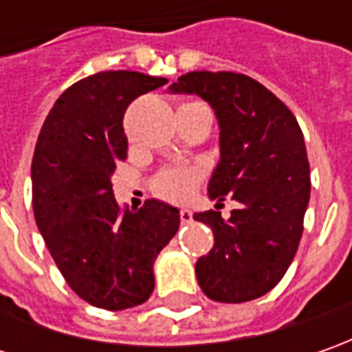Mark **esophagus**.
I'll return each instance as SVG.
<instances>
[{
  "label": "esophagus",
  "mask_w": 352,
  "mask_h": 352,
  "mask_svg": "<svg viewBox=\"0 0 352 352\" xmlns=\"http://www.w3.org/2000/svg\"><path fill=\"white\" fill-rule=\"evenodd\" d=\"M180 219H182V223H190L194 219V213L190 210H180Z\"/></svg>",
  "instance_id": "1"
}]
</instances>
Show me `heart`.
Returning <instances> with one entry per match:
<instances>
[{"instance_id": "1", "label": "heart", "mask_w": 352, "mask_h": 352, "mask_svg": "<svg viewBox=\"0 0 352 352\" xmlns=\"http://www.w3.org/2000/svg\"><path fill=\"white\" fill-rule=\"evenodd\" d=\"M197 184H199V172L192 168H170L158 174L155 182V190L158 196L170 201H186L194 196Z\"/></svg>"}]
</instances>
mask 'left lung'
Returning a JSON list of instances; mask_svg holds the SVG:
<instances>
[{"label": "left lung", "instance_id": "8db88e82", "mask_svg": "<svg viewBox=\"0 0 352 352\" xmlns=\"http://www.w3.org/2000/svg\"><path fill=\"white\" fill-rule=\"evenodd\" d=\"M170 94L199 96L219 125V162L208 184L219 209L225 195L241 204L229 220L194 213L213 231V247L196 263L204 294L243 304L272 290L296 256L309 204V162L302 129L263 84L235 72H188Z\"/></svg>", "mask_w": 352, "mask_h": 352}]
</instances>
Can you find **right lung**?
Wrapping results in <instances>:
<instances>
[{"label":"right lung","mask_w":352,"mask_h":352,"mask_svg":"<svg viewBox=\"0 0 352 352\" xmlns=\"http://www.w3.org/2000/svg\"><path fill=\"white\" fill-rule=\"evenodd\" d=\"M164 84L166 78L129 70L88 76L56 100L34 146L36 227L68 286L109 311L151 298L156 256L180 227V210L160 199L121 210L111 184L127 156L125 109Z\"/></svg>","instance_id":"obj_1"}]
</instances>
